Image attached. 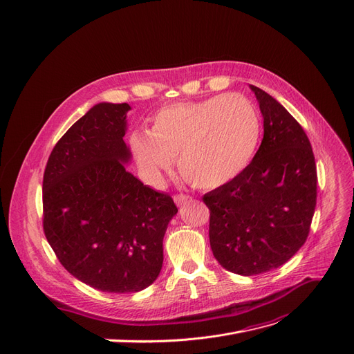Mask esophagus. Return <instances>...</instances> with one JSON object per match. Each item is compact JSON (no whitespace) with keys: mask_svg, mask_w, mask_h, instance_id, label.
<instances>
[{"mask_svg":"<svg viewBox=\"0 0 354 354\" xmlns=\"http://www.w3.org/2000/svg\"><path fill=\"white\" fill-rule=\"evenodd\" d=\"M189 201H192V196H189V195H183V194L175 195V203H176V205H183V203H188Z\"/></svg>","mask_w":354,"mask_h":354,"instance_id":"esophagus-1","label":"esophagus"}]
</instances>
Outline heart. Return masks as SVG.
Masks as SVG:
<instances>
[{"mask_svg":"<svg viewBox=\"0 0 354 354\" xmlns=\"http://www.w3.org/2000/svg\"><path fill=\"white\" fill-rule=\"evenodd\" d=\"M261 122L254 103L239 93L162 107L151 129L130 135L133 155L147 179L158 183L178 159L182 178L214 189L243 172L252 159Z\"/></svg>","mask_w":354,"mask_h":354,"instance_id":"1","label":"heart"}]
</instances>
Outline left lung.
I'll return each mask as SVG.
<instances>
[{"instance_id": "left-lung-1", "label": "left lung", "mask_w": 354, "mask_h": 354, "mask_svg": "<svg viewBox=\"0 0 354 354\" xmlns=\"http://www.w3.org/2000/svg\"><path fill=\"white\" fill-rule=\"evenodd\" d=\"M264 138L251 163L203 195L209 244L216 261L239 275L286 264L308 236L317 199V169L310 140L288 111L255 86Z\"/></svg>"}]
</instances>
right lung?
Here are the masks:
<instances>
[{
    "label": "right lung",
    "mask_w": 354,
    "mask_h": 354,
    "mask_svg": "<svg viewBox=\"0 0 354 354\" xmlns=\"http://www.w3.org/2000/svg\"><path fill=\"white\" fill-rule=\"evenodd\" d=\"M127 103H99L54 146L43 178V228L62 266L106 292H138L162 270L174 199L127 172Z\"/></svg>",
    "instance_id": "1"
}]
</instances>
